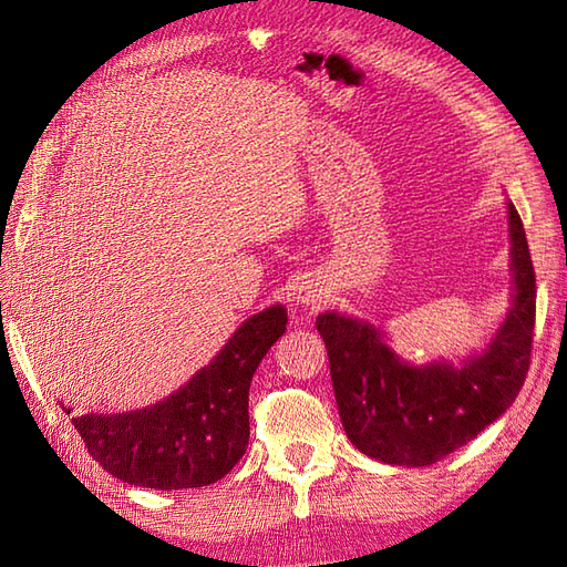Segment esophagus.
<instances>
[{
  "label": "esophagus",
  "instance_id": "obj_1",
  "mask_svg": "<svg viewBox=\"0 0 567 567\" xmlns=\"http://www.w3.org/2000/svg\"><path fill=\"white\" fill-rule=\"evenodd\" d=\"M296 300H298V305H302V307H312V310H317V307L321 305V302H326V296L323 290L317 286V284H312V281H302L298 288H296Z\"/></svg>",
  "mask_w": 567,
  "mask_h": 567
}]
</instances>
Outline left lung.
I'll use <instances>...</instances> for the list:
<instances>
[{
	"label": "left lung",
	"instance_id": "1",
	"mask_svg": "<svg viewBox=\"0 0 567 567\" xmlns=\"http://www.w3.org/2000/svg\"><path fill=\"white\" fill-rule=\"evenodd\" d=\"M511 310L487 350L461 364L411 367L373 323L338 312L317 317L340 421L359 452L392 466H431L485 431L516 402L535 333L537 284L520 215L511 200Z\"/></svg>",
	"mask_w": 567,
	"mask_h": 567
}]
</instances>
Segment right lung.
<instances>
[{
	"mask_svg": "<svg viewBox=\"0 0 567 567\" xmlns=\"http://www.w3.org/2000/svg\"><path fill=\"white\" fill-rule=\"evenodd\" d=\"M286 323L281 305L267 307L238 326L213 362L163 402L123 414L75 416L73 425L90 456L136 487L188 489L217 483L248 450L252 373Z\"/></svg>",
	"mask_w": 567,
	"mask_h": 567,
	"instance_id": "add662e5",
	"label": "right lung"
}]
</instances>
